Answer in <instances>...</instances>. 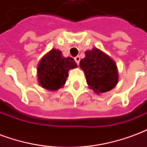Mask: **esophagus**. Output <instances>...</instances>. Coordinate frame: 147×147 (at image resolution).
I'll use <instances>...</instances> for the list:
<instances>
[{
  "instance_id": "esophagus-1",
  "label": "esophagus",
  "mask_w": 147,
  "mask_h": 147,
  "mask_svg": "<svg viewBox=\"0 0 147 147\" xmlns=\"http://www.w3.org/2000/svg\"><path fill=\"white\" fill-rule=\"evenodd\" d=\"M75 61L76 62V64H80V57H79V56H77V57H75Z\"/></svg>"
}]
</instances>
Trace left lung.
<instances>
[{
	"label": "left lung",
	"instance_id": "left-lung-1",
	"mask_svg": "<svg viewBox=\"0 0 147 147\" xmlns=\"http://www.w3.org/2000/svg\"><path fill=\"white\" fill-rule=\"evenodd\" d=\"M80 65L86 76V83L95 93L109 91L117 84V65L108 55L94 48L85 53Z\"/></svg>",
	"mask_w": 147,
	"mask_h": 147
}]
</instances>
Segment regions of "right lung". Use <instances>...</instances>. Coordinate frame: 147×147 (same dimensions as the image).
<instances>
[{
	"instance_id": "1",
	"label": "right lung",
	"mask_w": 147,
	"mask_h": 147,
	"mask_svg": "<svg viewBox=\"0 0 147 147\" xmlns=\"http://www.w3.org/2000/svg\"><path fill=\"white\" fill-rule=\"evenodd\" d=\"M73 58L63 57L58 49H52L43 57L38 66L40 85L49 90H57L64 86L68 70L76 67Z\"/></svg>"
}]
</instances>
